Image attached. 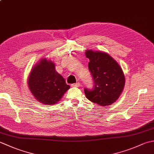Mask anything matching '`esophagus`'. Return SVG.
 <instances>
[{
	"label": "esophagus",
	"mask_w": 154,
	"mask_h": 154,
	"mask_svg": "<svg viewBox=\"0 0 154 154\" xmlns=\"http://www.w3.org/2000/svg\"><path fill=\"white\" fill-rule=\"evenodd\" d=\"M71 87H79L80 86V83H73L71 85Z\"/></svg>",
	"instance_id": "34e87169"
}]
</instances>
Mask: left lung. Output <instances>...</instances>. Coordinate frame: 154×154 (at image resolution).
Listing matches in <instances>:
<instances>
[{
    "instance_id": "left-lung-1",
    "label": "left lung",
    "mask_w": 154,
    "mask_h": 154,
    "mask_svg": "<svg viewBox=\"0 0 154 154\" xmlns=\"http://www.w3.org/2000/svg\"><path fill=\"white\" fill-rule=\"evenodd\" d=\"M89 69L92 75V89L85 88V96L91 102L100 106L110 105L119 99L125 83L122 68L104 52L88 50Z\"/></svg>"
}]
</instances>
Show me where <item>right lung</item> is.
Wrapping results in <instances>:
<instances>
[{
    "label": "right lung",
    "instance_id": "1",
    "mask_svg": "<svg viewBox=\"0 0 154 154\" xmlns=\"http://www.w3.org/2000/svg\"><path fill=\"white\" fill-rule=\"evenodd\" d=\"M31 93L39 102L54 104L69 89L63 77L55 70L53 62L41 60L32 69L28 79Z\"/></svg>",
    "mask_w": 154,
    "mask_h": 154
}]
</instances>
